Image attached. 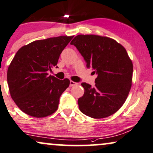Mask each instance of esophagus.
Instances as JSON below:
<instances>
[{"label": "esophagus", "mask_w": 153, "mask_h": 153, "mask_svg": "<svg viewBox=\"0 0 153 153\" xmlns=\"http://www.w3.org/2000/svg\"><path fill=\"white\" fill-rule=\"evenodd\" d=\"M77 84H78L77 82L73 81V80H71V81H70V86H71V87H72V86L76 85Z\"/></svg>", "instance_id": "obj_1"}]
</instances>
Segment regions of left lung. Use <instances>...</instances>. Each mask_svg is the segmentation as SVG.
I'll return each instance as SVG.
<instances>
[{"label": "left lung", "mask_w": 153, "mask_h": 153, "mask_svg": "<svg viewBox=\"0 0 153 153\" xmlns=\"http://www.w3.org/2000/svg\"><path fill=\"white\" fill-rule=\"evenodd\" d=\"M88 68L97 75L94 87L82 82L85 93L79 109L92 118L115 113L126 102L132 86L133 65L126 48L116 40L96 35H78L72 40Z\"/></svg>", "instance_id": "left-lung-1"}]
</instances>
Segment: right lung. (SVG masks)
I'll return each instance as SVG.
<instances>
[{"instance_id":"add662e5","label":"right lung","mask_w":153,"mask_h":153,"mask_svg":"<svg viewBox=\"0 0 153 153\" xmlns=\"http://www.w3.org/2000/svg\"><path fill=\"white\" fill-rule=\"evenodd\" d=\"M73 38L36 40L16 53L8 68L7 80L10 96L23 113L40 118L58 109L60 95L68 88L70 80H59L49 75L48 71L56 67L60 55Z\"/></svg>"}]
</instances>
